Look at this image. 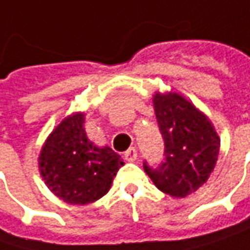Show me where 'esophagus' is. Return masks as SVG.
I'll list each match as a JSON object with an SVG mask.
<instances>
[{
    "mask_svg": "<svg viewBox=\"0 0 250 250\" xmlns=\"http://www.w3.org/2000/svg\"><path fill=\"white\" fill-rule=\"evenodd\" d=\"M125 161H136V158H137V150L134 147H130L125 153Z\"/></svg>",
    "mask_w": 250,
    "mask_h": 250,
    "instance_id": "34e87169",
    "label": "esophagus"
}]
</instances>
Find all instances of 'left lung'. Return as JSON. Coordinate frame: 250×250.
<instances>
[{
	"instance_id": "obj_1",
	"label": "left lung",
	"mask_w": 250,
	"mask_h": 250,
	"mask_svg": "<svg viewBox=\"0 0 250 250\" xmlns=\"http://www.w3.org/2000/svg\"><path fill=\"white\" fill-rule=\"evenodd\" d=\"M154 110L164 154L160 164L143 163L155 187L184 198L207 183L219 154V137L194 104L175 93L154 96Z\"/></svg>"
}]
</instances>
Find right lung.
Listing matches in <instances>:
<instances>
[{
  "instance_id": "obj_1",
  "label": "right lung",
  "mask_w": 250,
  "mask_h": 250,
  "mask_svg": "<svg viewBox=\"0 0 250 250\" xmlns=\"http://www.w3.org/2000/svg\"><path fill=\"white\" fill-rule=\"evenodd\" d=\"M83 123L82 113L66 117L52 131L39 155V169L48 188L65 202L78 205L106 195L123 166L111 148H99L87 140Z\"/></svg>"
}]
</instances>
